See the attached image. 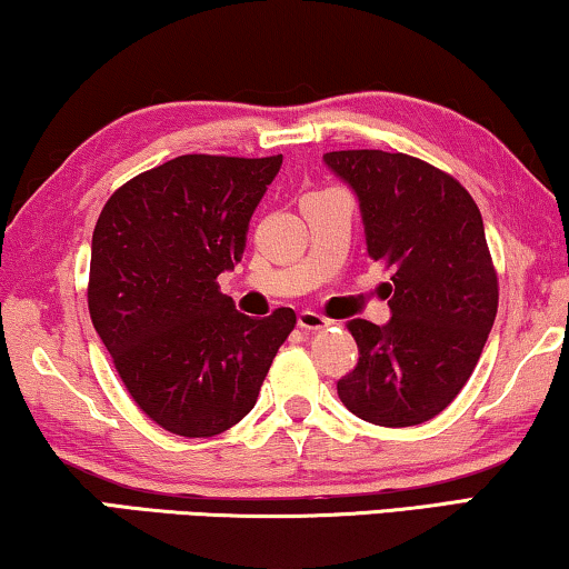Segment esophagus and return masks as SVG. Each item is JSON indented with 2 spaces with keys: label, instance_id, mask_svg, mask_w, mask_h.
Listing matches in <instances>:
<instances>
[{
  "label": "esophagus",
  "instance_id": "esophagus-1",
  "mask_svg": "<svg viewBox=\"0 0 569 569\" xmlns=\"http://www.w3.org/2000/svg\"><path fill=\"white\" fill-rule=\"evenodd\" d=\"M331 321H326L323 316H318V313H313V310H302V313L298 316V326L302 331H308V333H313V331H321V329H326V326H329Z\"/></svg>",
  "mask_w": 569,
  "mask_h": 569
}]
</instances>
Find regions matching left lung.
<instances>
[{
  "label": "left lung",
  "mask_w": 569,
  "mask_h": 569,
  "mask_svg": "<svg viewBox=\"0 0 569 569\" xmlns=\"http://www.w3.org/2000/svg\"><path fill=\"white\" fill-rule=\"evenodd\" d=\"M323 162L360 201L368 256L393 271L391 321H349L360 360L337 393L365 422L422 425L471 378L497 316L481 212L453 176L411 154L341 150Z\"/></svg>",
  "instance_id": "left-lung-1"
}]
</instances>
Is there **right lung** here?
Masks as SVG:
<instances>
[{
	"instance_id": "add662e5",
	"label": "right lung",
	"mask_w": 569,
	"mask_h": 569,
	"mask_svg": "<svg viewBox=\"0 0 569 569\" xmlns=\"http://www.w3.org/2000/svg\"><path fill=\"white\" fill-rule=\"evenodd\" d=\"M274 158L181 154L123 183L92 232L88 306L116 370L152 422L212 438L259 399L295 310L238 313L217 277L243 259Z\"/></svg>"
}]
</instances>
